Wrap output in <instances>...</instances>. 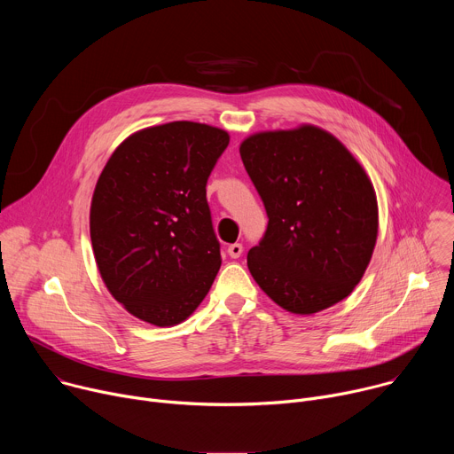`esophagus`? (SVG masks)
Wrapping results in <instances>:
<instances>
[{
  "label": "esophagus",
  "mask_w": 454,
  "mask_h": 454,
  "mask_svg": "<svg viewBox=\"0 0 454 454\" xmlns=\"http://www.w3.org/2000/svg\"><path fill=\"white\" fill-rule=\"evenodd\" d=\"M242 244H230L228 246V254L231 256V258H239L240 254H242Z\"/></svg>",
  "instance_id": "34e87169"
}]
</instances>
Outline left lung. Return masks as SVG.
Listing matches in <instances>:
<instances>
[{
  "mask_svg": "<svg viewBox=\"0 0 454 454\" xmlns=\"http://www.w3.org/2000/svg\"><path fill=\"white\" fill-rule=\"evenodd\" d=\"M240 158L270 219L247 251L254 282L294 314L347 298L364 275L379 226L363 167L314 125L253 135Z\"/></svg>",
  "mask_w": 454,
  "mask_h": 454,
  "instance_id": "left-lung-1",
  "label": "left lung"
}]
</instances>
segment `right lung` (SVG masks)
Instances as JSON below:
<instances>
[{
	"label": "right lung",
	"instance_id": "add662e5",
	"mask_svg": "<svg viewBox=\"0 0 454 454\" xmlns=\"http://www.w3.org/2000/svg\"><path fill=\"white\" fill-rule=\"evenodd\" d=\"M228 144L205 123L149 127L113 153L97 181L90 231L100 277L153 325L186 319L221 268L207 183Z\"/></svg>",
	"mask_w": 454,
	"mask_h": 454
}]
</instances>
